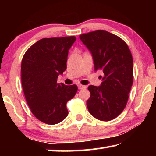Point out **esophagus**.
Returning <instances> with one entry per match:
<instances>
[{
    "instance_id": "1",
    "label": "esophagus",
    "mask_w": 156,
    "mask_h": 156,
    "mask_svg": "<svg viewBox=\"0 0 156 156\" xmlns=\"http://www.w3.org/2000/svg\"><path fill=\"white\" fill-rule=\"evenodd\" d=\"M86 88V87L84 86V85H82V84H79L78 85V89H85Z\"/></svg>"
}]
</instances>
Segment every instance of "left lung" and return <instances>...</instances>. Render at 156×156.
Returning <instances> with one entry per match:
<instances>
[{
  "label": "left lung",
  "mask_w": 156,
  "mask_h": 156,
  "mask_svg": "<svg viewBox=\"0 0 156 156\" xmlns=\"http://www.w3.org/2000/svg\"><path fill=\"white\" fill-rule=\"evenodd\" d=\"M80 38L92 55L95 71L104 74L100 86H89L87 108L94 118L111 121L120 115L129 99L133 84L131 52L121 38L105 30L82 34Z\"/></svg>",
  "instance_id": "left-lung-1"
}]
</instances>
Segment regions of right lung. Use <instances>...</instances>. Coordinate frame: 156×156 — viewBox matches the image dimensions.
I'll return each instance as SVG.
<instances>
[{
    "label": "right lung",
    "mask_w": 156,
    "mask_h": 156,
    "mask_svg": "<svg viewBox=\"0 0 156 156\" xmlns=\"http://www.w3.org/2000/svg\"><path fill=\"white\" fill-rule=\"evenodd\" d=\"M74 36L43 38L25 53L21 63V82L25 99L34 116L47 124H57L68 115L67 102L75 96L76 84H57L67 69L69 50Z\"/></svg>",
    "instance_id": "obj_1"
}]
</instances>
